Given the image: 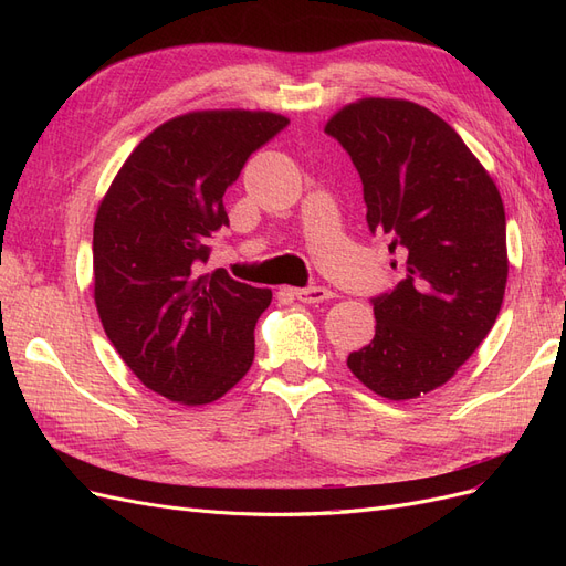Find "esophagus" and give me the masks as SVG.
Wrapping results in <instances>:
<instances>
[{"label": "esophagus", "mask_w": 566, "mask_h": 566, "mask_svg": "<svg viewBox=\"0 0 566 566\" xmlns=\"http://www.w3.org/2000/svg\"><path fill=\"white\" fill-rule=\"evenodd\" d=\"M295 297L304 304H318V302H325L331 300L333 293L328 287H321V285H310V287H297L295 290Z\"/></svg>", "instance_id": "1"}]
</instances>
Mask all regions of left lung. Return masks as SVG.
Returning <instances> with one entry per match:
<instances>
[{"mask_svg":"<svg viewBox=\"0 0 566 566\" xmlns=\"http://www.w3.org/2000/svg\"><path fill=\"white\" fill-rule=\"evenodd\" d=\"M325 134L361 177L370 233H387L403 266L397 287L370 300L375 337L347 366L385 399H416L449 382L499 318L507 283L501 193L458 132L410 101L361 98Z\"/></svg>","mask_w":566,"mask_h":566,"instance_id":"1","label":"left lung"}]
</instances>
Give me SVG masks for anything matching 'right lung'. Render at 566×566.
<instances>
[{
    "instance_id": "obj_1",
    "label": "right lung",
    "mask_w": 566,
    "mask_h": 566,
    "mask_svg": "<svg viewBox=\"0 0 566 566\" xmlns=\"http://www.w3.org/2000/svg\"><path fill=\"white\" fill-rule=\"evenodd\" d=\"M290 119L264 111L186 113L119 167L94 221V300L104 331L148 389L184 406L217 401L254 358L271 290L202 273L229 227L227 188Z\"/></svg>"
}]
</instances>
